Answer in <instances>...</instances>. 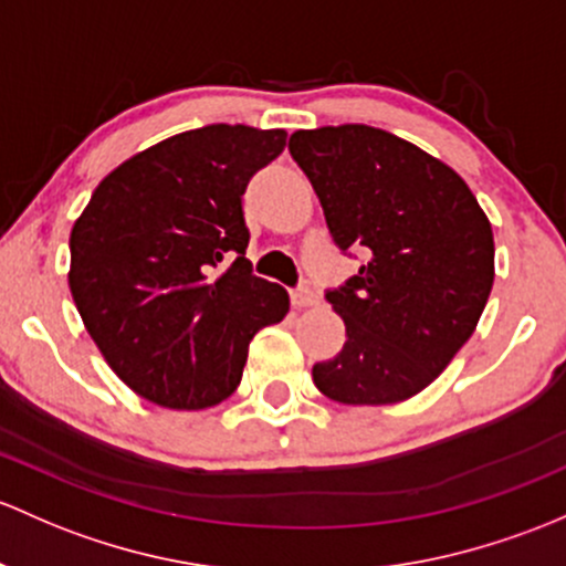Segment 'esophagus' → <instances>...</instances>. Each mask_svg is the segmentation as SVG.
Returning <instances> with one entry per match:
<instances>
[{
    "instance_id": "34e87169",
    "label": "esophagus",
    "mask_w": 566,
    "mask_h": 566,
    "mask_svg": "<svg viewBox=\"0 0 566 566\" xmlns=\"http://www.w3.org/2000/svg\"><path fill=\"white\" fill-rule=\"evenodd\" d=\"M290 298H293V306L295 308H314L319 303L317 293H314V290H308V287L293 290V295H290Z\"/></svg>"
}]
</instances>
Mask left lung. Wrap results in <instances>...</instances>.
I'll use <instances>...</instances> for the list:
<instances>
[{"label": "left lung", "instance_id": "left-lung-1", "mask_svg": "<svg viewBox=\"0 0 566 566\" xmlns=\"http://www.w3.org/2000/svg\"><path fill=\"white\" fill-rule=\"evenodd\" d=\"M290 154L336 247L368 258L328 293L347 342L333 360L314 363V385L353 407L418 396L469 342L491 295L485 211L450 165L366 124L298 129Z\"/></svg>", "mask_w": 566, "mask_h": 566}]
</instances>
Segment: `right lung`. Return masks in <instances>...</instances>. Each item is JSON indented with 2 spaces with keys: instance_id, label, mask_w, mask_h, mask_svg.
<instances>
[{
  "instance_id": "add662e5",
  "label": "right lung",
  "mask_w": 566,
  "mask_h": 566,
  "mask_svg": "<svg viewBox=\"0 0 566 566\" xmlns=\"http://www.w3.org/2000/svg\"><path fill=\"white\" fill-rule=\"evenodd\" d=\"M284 129L208 124L111 170L70 233V293L116 377L168 409H208L241 382L249 342L290 312L252 276L241 195ZM234 258L222 274L218 265Z\"/></svg>"
}]
</instances>
